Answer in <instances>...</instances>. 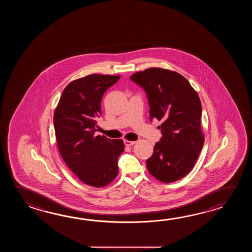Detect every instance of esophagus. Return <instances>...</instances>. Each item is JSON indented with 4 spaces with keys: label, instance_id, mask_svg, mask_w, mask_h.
Here are the masks:
<instances>
[{
    "label": "esophagus",
    "instance_id": "1",
    "mask_svg": "<svg viewBox=\"0 0 252 252\" xmlns=\"http://www.w3.org/2000/svg\"><path fill=\"white\" fill-rule=\"evenodd\" d=\"M136 143V141H131V140H124V144L127 147H130V146H133Z\"/></svg>",
    "mask_w": 252,
    "mask_h": 252
}]
</instances>
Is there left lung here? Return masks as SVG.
Returning a JSON list of instances; mask_svg holds the SVG:
<instances>
[{"label":"left lung","instance_id":"left-lung-1","mask_svg":"<svg viewBox=\"0 0 252 252\" xmlns=\"http://www.w3.org/2000/svg\"><path fill=\"white\" fill-rule=\"evenodd\" d=\"M130 79L148 94L150 120L162 122L148 170L160 182L177 181L192 170L204 146L198 94L182 75L160 67L134 73Z\"/></svg>","mask_w":252,"mask_h":252}]
</instances>
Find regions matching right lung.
<instances>
[{
    "label": "right lung",
    "mask_w": 252,
    "mask_h": 252,
    "mask_svg": "<svg viewBox=\"0 0 252 252\" xmlns=\"http://www.w3.org/2000/svg\"><path fill=\"white\" fill-rule=\"evenodd\" d=\"M121 75L93 74L65 86L54 113L59 153L70 170L87 186L103 188L118 176L123 139L95 136L102 95Z\"/></svg>",
    "instance_id": "add662e5"
}]
</instances>
